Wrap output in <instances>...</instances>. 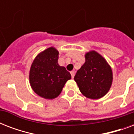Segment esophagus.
<instances>
[{"label": "esophagus", "instance_id": "esophagus-1", "mask_svg": "<svg viewBox=\"0 0 134 134\" xmlns=\"http://www.w3.org/2000/svg\"><path fill=\"white\" fill-rule=\"evenodd\" d=\"M70 74H71V78L73 79L74 77V75H75V72L74 71H71V72H70Z\"/></svg>", "mask_w": 134, "mask_h": 134}]
</instances>
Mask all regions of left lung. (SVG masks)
Listing matches in <instances>:
<instances>
[{
	"instance_id": "8db88e82",
	"label": "left lung",
	"mask_w": 134,
	"mask_h": 134,
	"mask_svg": "<svg viewBox=\"0 0 134 134\" xmlns=\"http://www.w3.org/2000/svg\"><path fill=\"white\" fill-rule=\"evenodd\" d=\"M74 80L83 95L97 99L104 97L110 89L112 70L106 60L92 51L86 54V63L77 71Z\"/></svg>"
}]
</instances>
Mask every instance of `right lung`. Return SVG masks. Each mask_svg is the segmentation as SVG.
Returning <instances> with one entry per match:
<instances>
[{
    "label": "right lung",
    "mask_w": 134,
    "mask_h": 134,
    "mask_svg": "<svg viewBox=\"0 0 134 134\" xmlns=\"http://www.w3.org/2000/svg\"><path fill=\"white\" fill-rule=\"evenodd\" d=\"M58 51L53 47L47 48L37 55L30 70V83L39 96L54 99L60 94L71 74L58 63Z\"/></svg>",
    "instance_id": "right-lung-1"
}]
</instances>
